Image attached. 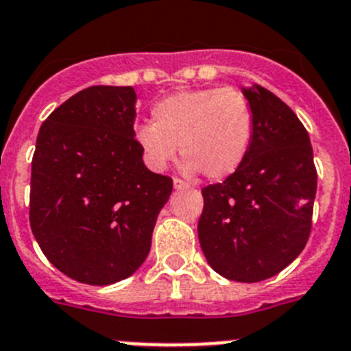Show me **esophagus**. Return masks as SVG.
Listing matches in <instances>:
<instances>
[{"mask_svg": "<svg viewBox=\"0 0 351 351\" xmlns=\"http://www.w3.org/2000/svg\"><path fill=\"white\" fill-rule=\"evenodd\" d=\"M173 188H176V189H189L191 186H189L188 182L181 181V179H173Z\"/></svg>", "mask_w": 351, "mask_h": 351, "instance_id": "1", "label": "esophagus"}]
</instances>
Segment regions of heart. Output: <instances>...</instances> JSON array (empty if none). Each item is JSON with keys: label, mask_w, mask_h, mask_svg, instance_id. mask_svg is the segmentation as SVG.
Returning <instances> with one entry per match:
<instances>
[{"label": "heart", "mask_w": 351, "mask_h": 351, "mask_svg": "<svg viewBox=\"0 0 351 351\" xmlns=\"http://www.w3.org/2000/svg\"><path fill=\"white\" fill-rule=\"evenodd\" d=\"M153 125H141L136 139L154 169L178 154L186 172H202L210 181L230 178L249 153L254 112L237 88H202L160 99L151 109Z\"/></svg>", "instance_id": "1"}]
</instances>
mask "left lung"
Masks as SVG:
<instances>
[{"label": "left lung", "mask_w": 351, "mask_h": 351, "mask_svg": "<svg viewBox=\"0 0 351 351\" xmlns=\"http://www.w3.org/2000/svg\"><path fill=\"white\" fill-rule=\"evenodd\" d=\"M254 112L240 169L202 189L198 240L214 271L261 282L303 252L311 231L317 169L310 136L295 112L261 85L243 88Z\"/></svg>", "instance_id": "left-lung-1"}]
</instances>
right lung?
Masks as SVG:
<instances>
[{
	"instance_id": "1",
	"label": "right lung",
	"mask_w": 351,
	"mask_h": 351,
	"mask_svg": "<svg viewBox=\"0 0 351 351\" xmlns=\"http://www.w3.org/2000/svg\"><path fill=\"white\" fill-rule=\"evenodd\" d=\"M136 99L132 86H88L38 134L29 223L48 261L82 284H114L143 265L172 193L143 162Z\"/></svg>"
}]
</instances>
